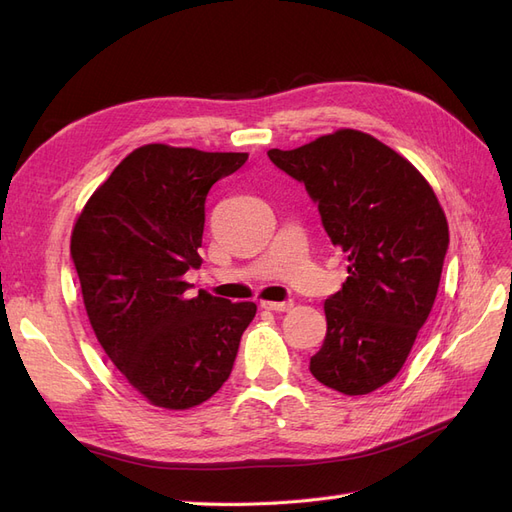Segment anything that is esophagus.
I'll return each instance as SVG.
<instances>
[{"mask_svg":"<svg viewBox=\"0 0 512 512\" xmlns=\"http://www.w3.org/2000/svg\"><path fill=\"white\" fill-rule=\"evenodd\" d=\"M265 309H271V312H288V309L292 307V303L284 301V303H277V301H262L260 303Z\"/></svg>","mask_w":512,"mask_h":512,"instance_id":"34e87169","label":"esophagus"}]
</instances>
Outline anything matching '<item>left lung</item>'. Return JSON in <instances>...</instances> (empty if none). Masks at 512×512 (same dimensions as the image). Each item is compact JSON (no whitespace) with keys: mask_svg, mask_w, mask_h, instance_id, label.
Returning <instances> with one entry per match:
<instances>
[{"mask_svg":"<svg viewBox=\"0 0 512 512\" xmlns=\"http://www.w3.org/2000/svg\"><path fill=\"white\" fill-rule=\"evenodd\" d=\"M269 160L305 183L348 280L324 301L327 337L309 361L314 378L367 395L404 367L436 301L448 222L416 166L378 138L342 128Z\"/></svg>","mask_w":512,"mask_h":512,"instance_id":"obj_1","label":"left lung"}]
</instances>
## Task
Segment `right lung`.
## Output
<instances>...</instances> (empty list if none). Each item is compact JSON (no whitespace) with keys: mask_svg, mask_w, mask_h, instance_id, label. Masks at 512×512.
I'll list each match as a JSON object with an SVG mask.
<instances>
[{"mask_svg":"<svg viewBox=\"0 0 512 512\" xmlns=\"http://www.w3.org/2000/svg\"><path fill=\"white\" fill-rule=\"evenodd\" d=\"M247 153L151 143L89 196L70 237L85 312L100 346L151 406L190 410L228 380L256 303L183 280L200 267L205 200Z\"/></svg>","mask_w":512,"mask_h":512,"instance_id":"1","label":"right lung"}]
</instances>
